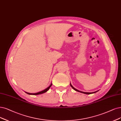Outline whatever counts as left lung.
<instances>
[{
	"label": "left lung",
	"instance_id": "8db88e82",
	"mask_svg": "<svg viewBox=\"0 0 121 121\" xmlns=\"http://www.w3.org/2000/svg\"><path fill=\"white\" fill-rule=\"evenodd\" d=\"M70 86H71V87H72L74 90H75V91H77V92H80V93H84V94H93V93H96L97 92H98V91L99 90H98V91H95V92H82V91H79V90H77L76 89H75L74 87H73V86L72 85H71V84L70 83Z\"/></svg>",
	"mask_w": 121,
	"mask_h": 121
}]
</instances>
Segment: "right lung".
<instances>
[{
    "instance_id": "right-lung-1",
    "label": "right lung",
    "mask_w": 121,
    "mask_h": 121,
    "mask_svg": "<svg viewBox=\"0 0 121 121\" xmlns=\"http://www.w3.org/2000/svg\"><path fill=\"white\" fill-rule=\"evenodd\" d=\"M52 86V83L50 84V85L48 87H47V88H46L45 89H44V90L40 91V92H37V93H28V92H25L26 93L28 94L29 95H39V94H43L44 93L46 92L48 90H49V89H50V88L51 87V86Z\"/></svg>"
}]
</instances>
